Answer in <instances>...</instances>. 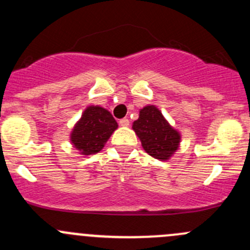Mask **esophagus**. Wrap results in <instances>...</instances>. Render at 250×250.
I'll return each mask as SVG.
<instances>
[{
  "mask_svg": "<svg viewBox=\"0 0 250 250\" xmlns=\"http://www.w3.org/2000/svg\"><path fill=\"white\" fill-rule=\"evenodd\" d=\"M120 125H122V127H128V125H129V120H128V118H122V120H120Z\"/></svg>",
  "mask_w": 250,
  "mask_h": 250,
  "instance_id": "obj_1",
  "label": "esophagus"
}]
</instances>
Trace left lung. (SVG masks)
I'll return each mask as SVG.
<instances>
[{
  "label": "left lung",
  "instance_id": "left-lung-1",
  "mask_svg": "<svg viewBox=\"0 0 250 250\" xmlns=\"http://www.w3.org/2000/svg\"><path fill=\"white\" fill-rule=\"evenodd\" d=\"M144 150L160 161H167L179 147L180 134L153 105L143 107L139 118L133 123Z\"/></svg>",
  "mask_w": 250,
  "mask_h": 250
}]
</instances>
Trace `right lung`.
<instances>
[{
    "label": "right lung",
    "instance_id": "obj_1",
    "mask_svg": "<svg viewBox=\"0 0 250 250\" xmlns=\"http://www.w3.org/2000/svg\"><path fill=\"white\" fill-rule=\"evenodd\" d=\"M118 125L106 109L88 106L71 132V143L81 155H94L104 147Z\"/></svg>",
    "mask_w": 250,
    "mask_h": 250
}]
</instances>
